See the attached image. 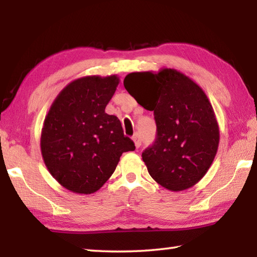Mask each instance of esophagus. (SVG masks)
<instances>
[{
	"label": "esophagus",
	"mask_w": 257,
	"mask_h": 257,
	"mask_svg": "<svg viewBox=\"0 0 257 257\" xmlns=\"http://www.w3.org/2000/svg\"><path fill=\"white\" fill-rule=\"evenodd\" d=\"M132 139H133L135 146H136V149H139V146H141V144H142V143H141V137H139V135L138 134H135Z\"/></svg>",
	"instance_id": "34e87169"
}]
</instances>
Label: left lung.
I'll return each mask as SVG.
<instances>
[{
  "label": "left lung",
  "instance_id": "8db88e82",
  "mask_svg": "<svg viewBox=\"0 0 257 257\" xmlns=\"http://www.w3.org/2000/svg\"><path fill=\"white\" fill-rule=\"evenodd\" d=\"M124 88L154 112L158 136L142 154L151 177L170 191L197 184L214 161L220 130L210 99L197 82L176 69L132 72Z\"/></svg>",
  "mask_w": 257,
  "mask_h": 257
}]
</instances>
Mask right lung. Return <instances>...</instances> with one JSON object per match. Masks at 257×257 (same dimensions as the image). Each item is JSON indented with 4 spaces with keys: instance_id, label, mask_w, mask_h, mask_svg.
Returning a JSON list of instances; mask_svg holds the SVG:
<instances>
[{
    "instance_id": "add662e5",
    "label": "right lung",
    "mask_w": 257,
    "mask_h": 257,
    "mask_svg": "<svg viewBox=\"0 0 257 257\" xmlns=\"http://www.w3.org/2000/svg\"><path fill=\"white\" fill-rule=\"evenodd\" d=\"M120 78L86 76L64 87L52 103L41 134L47 170L75 194L97 191L114 172L123 152L135 150L120 120L105 113Z\"/></svg>"
}]
</instances>
